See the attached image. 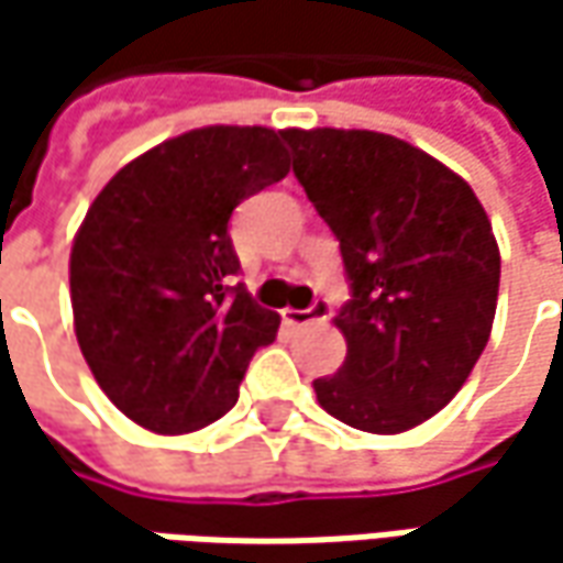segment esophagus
Segmentation results:
<instances>
[{
	"label": "esophagus",
	"mask_w": 563,
	"mask_h": 563,
	"mask_svg": "<svg viewBox=\"0 0 563 563\" xmlns=\"http://www.w3.org/2000/svg\"><path fill=\"white\" fill-rule=\"evenodd\" d=\"M288 325H310V322H329L332 319V300L319 297L307 310H282Z\"/></svg>",
	"instance_id": "obj_1"
}]
</instances>
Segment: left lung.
I'll use <instances>...</instances> for the list:
<instances>
[{
	"label": "left lung",
	"mask_w": 563,
	"mask_h": 563,
	"mask_svg": "<svg viewBox=\"0 0 563 563\" xmlns=\"http://www.w3.org/2000/svg\"><path fill=\"white\" fill-rule=\"evenodd\" d=\"M294 175L332 228L351 285L347 357L316 378L325 413L395 435L435 417L486 351L501 256L461 175L376 131H282Z\"/></svg>",
	"instance_id": "obj_1"
}]
</instances>
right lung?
I'll return each instance as SVG.
<instances>
[{"instance_id": "1", "label": "right lung", "mask_w": 563, "mask_h": 563, "mask_svg": "<svg viewBox=\"0 0 563 563\" xmlns=\"http://www.w3.org/2000/svg\"><path fill=\"white\" fill-rule=\"evenodd\" d=\"M288 175L272 128H200L146 150L99 190L71 247L80 354L124 417L159 435L203 429L238 404L278 313L231 278L228 222Z\"/></svg>"}]
</instances>
